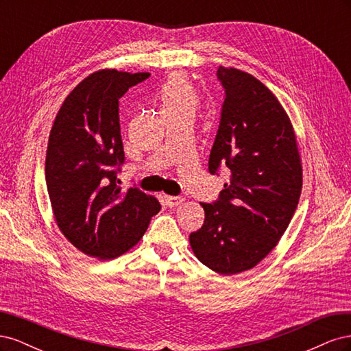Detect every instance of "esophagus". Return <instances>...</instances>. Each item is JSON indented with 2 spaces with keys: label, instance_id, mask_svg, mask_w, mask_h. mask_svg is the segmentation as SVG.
I'll use <instances>...</instances> for the list:
<instances>
[{
  "label": "esophagus",
  "instance_id": "1",
  "mask_svg": "<svg viewBox=\"0 0 351 351\" xmlns=\"http://www.w3.org/2000/svg\"><path fill=\"white\" fill-rule=\"evenodd\" d=\"M184 199L182 196H165V204L169 206V208H176L180 204H182Z\"/></svg>",
  "mask_w": 351,
  "mask_h": 351
}]
</instances>
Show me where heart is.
Here are the masks:
<instances>
[{
  "mask_svg": "<svg viewBox=\"0 0 351 351\" xmlns=\"http://www.w3.org/2000/svg\"><path fill=\"white\" fill-rule=\"evenodd\" d=\"M159 99L162 112H189L193 115L199 105L196 90L182 74H174L168 79L159 93Z\"/></svg>",
  "mask_w": 351,
  "mask_h": 351,
  "instance_id": "obj_1",
  "label": "heart"
}]
</instances>
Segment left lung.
Instances as JSON below:
<instances>
[{
	"label": "left lung",
	"mask_w": 351,
	"mask_h": 351,
	"mask_svg": "<svg viewBox=\"0 0 351 351\" xmlns=\"http://www.w3.org/2000/svg\"><path fill=\"white\" fill-rule=\"evenodd\" d=\"M224 88L208 169H230L205 222L190 234L196 258L222 275L252 269L277 246L302 193V164L293 125L274 93L252 74L219 67Z\"/></svg>",
	"instance_id": "obj_1"
}]
</instances>
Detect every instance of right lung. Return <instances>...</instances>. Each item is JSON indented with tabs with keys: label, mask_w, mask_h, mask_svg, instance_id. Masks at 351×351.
Returning <instances> with one entry per match:
<instances>
[{
	"label": "right lung",
	"mask_w": 351,
	"mask_h": 351,
	"mask_svg": "<svg viewBox=\"0 0 351 351\" xmlns=\"http://www.w3.org/2000/svg\"><path fill=\"white\" fill-rule=\"evenodd\" d=\"M149 73L101 70L66 98L51 129L45 180L57 224L80 252L112 259L142 239L161 205L141 189L121 190L125 161L119 99Z\"/></svg>",
	"instance_id": "add662e5"
}]
</instances>
